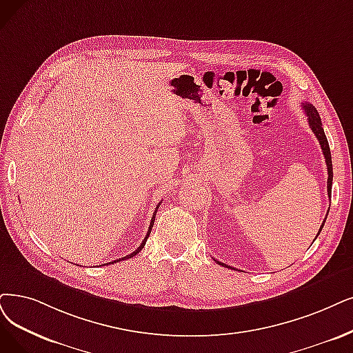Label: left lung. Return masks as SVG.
<instances>
[{"mask_svg": "<svg viewBox=\"0 0 353 353\" xmlns=\"http://www.w3.org/2000/svg\"><path fill=\"white\" fill-rule=\"evenodd\" d=\"M303 110L305 111V114H307V120H308L310 129H312L313 133L316 134V137H317V140H319V143H320V146H321V150H323V154H324V159H326L327 174H329V178H327V194H329V196H330V192H332V181H333V166H332V154H330V148H329L327 137H326V134H324L321 119H320V116H319L317 110L314 108V105L303 103ZM327 214H329V211H327ZM326 219H327V217H326ZM326 219L323 220L321 228L319 229L317 236L320 234V232H321V229H323V225H324V221H326ZM317 236H316V237H317ZM314 241H316V239H314ZM214 261H216L219 265H221V266L230 268L229 265H225V263H223V262H219L217 259H214Z\"/></svg>", "mask_w": 353, "mask_h": 353, "instance_id": "1", "label": "left lung"}]
</instances>
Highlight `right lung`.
<instances>
[{"label": "right lung", "mask_w": 353, "mask_h": 353, "mask_svg": "<svg viewBox=\"0 0 353 353\" xmlns=\"http://www.w3.org/2000/svg\"><path fill=\"white\" fill-rule=\"evenodd\" d=\"M158 208H159V205L157 207V210H154V213H153V216H152V220H150V225H149V230H148V233H146V236H145V239H143V242L140 243V246L134 250V252H132L130 255H128V256H124V258H121V259H117V261H114V262H110V263H116V262H119V261H123V259H129V258H133V256H136L137 253L143 249V246L146 245V241H148V237H149V234H150V230H152V228H153V223H154V216H157V211H158ZM108 265V263H107Z\"/></svg>", "instance_id": "1"}]
</instances>
